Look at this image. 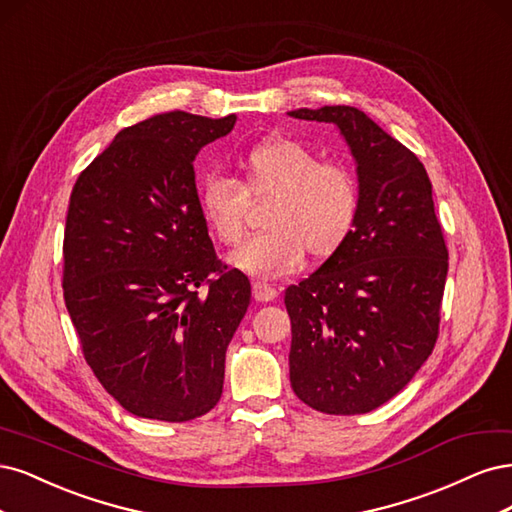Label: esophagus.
Segmentation results:
<instances>
[{"mask_svg": "<svg viewBox=\"0 0 512 512\" xmlns=\"http://www.w3.org/2000/svg\"><path fill=\"white\" fill-rule=\"evenodd\" d=\"M278 295L276 287L263 283V280H257V283H253V298L257 302H272Z\"/></svg>", "mask_w": 512, "mask_h": 512, "instance_id": "esophagus-1", "label": "esophagus"}]
</instances>
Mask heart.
<instances>
[{
  "label": "heart",
  "mask_w": 512,
  "mask_h": 512,
  "mask_svg": "<svg viewBox=\"0 0 512 512\" xmlns=\"http://www.w3.org/2000/svg\"><path fill=\"white\" fill-rule=\"evenodd\" d=\"M242 185L210 176L200 193L202 217L223 244L244 238L251 200L274 197L263 232L238 249L229 263L255 276L291 272L304 261L334 255L351 236L359 217L355 176L323 159L306 144L272 138L251 148L240 161Z\"/></svg>",
  "instance_id": "b5f03b06"
}]
</instances>
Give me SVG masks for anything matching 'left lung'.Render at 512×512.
<instances>
[{
    "instance_id": "8db88e82",
    "label": "left lung",
    "mask_w": 512,
    "mask_h": 512,
    "mask_svg": "<svg viewBox=\"0 0 512 512\" xmlns=\"http://www.w3.org/2000/svg\"><path fill=\"white\" fill-rule=\"evenodd\" d=\"M289 117L334 123L359 183L351 236L285 291L291 387L327 415H364L410 383L438 338L449 251L432 183L417 155L357 108H298Z\"/></svg>"
}]
</instances>
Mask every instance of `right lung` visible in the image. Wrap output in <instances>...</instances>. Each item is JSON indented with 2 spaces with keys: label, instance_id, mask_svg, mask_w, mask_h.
I'll use <instances>...</instances> for the list:
<instances>
[{
  "label": "right lung",
  "instance_id": "obj_1",
  "mask_svg": "<svg viewBox=\"0 0 512 512\" xmlns=\"http://www.w3.org/2000/svg\"><path fill=\"white\" fill-rule=\"evenodd\" d=\"M234 125L155 114L119 131L72 189L65 306L97 381L136 417L183 423L221 400L251 283L212 249L193 161Z\"/></svg>",
  "mask_w": 512,
  "mask_h": 512
}]
</instances>
